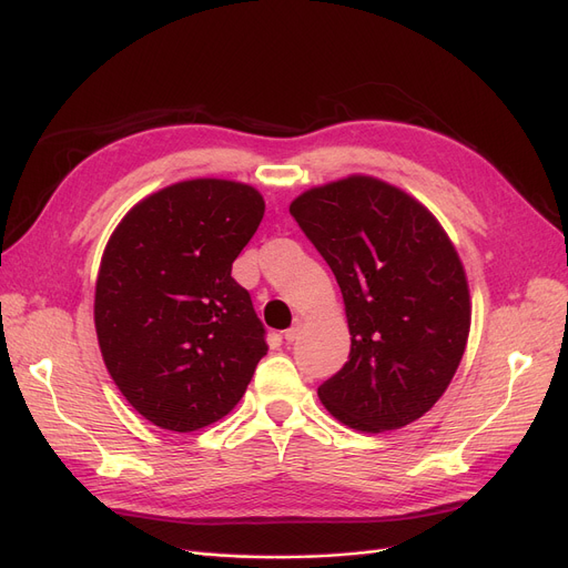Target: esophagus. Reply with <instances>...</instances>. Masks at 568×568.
<instances>
[{"instance_id":"esophagus-1","label":"esophagus","mask_w":568,"mask_h":568,"mask_svg":"<svg viewBox=\"0 0 568 568\" xmlns=\"http://www.w3.org/2000/svg\"><path fill=\"white\" fill-rule=\"evenodd\" d=\"M300 334H302V320L296 317V320H294V324L290 326V329H285V334H283V336H285V341H287V343H294L296 338H300Z\"/></svg>"}]
</instances>
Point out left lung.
<instances>
[{
	"instance_id": "obj_1",
	"label": "left lung",
	"mask_w": 568,
	"mask_h": 568,
	"mask_svg": "<svg viewBox=\"0 0 568 568\" xmlns=\"http://www.w3.org/2000/svg\"><path fill=\"white\" fill-rule=\"evenodd\" d=\"M290 214L332 266L349 359L317 396L347 428H403L442 398L465 354L471 302L449 234L403 189L349 174L294 197Z\"/></svg>"
}]
</instances>
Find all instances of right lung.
I'll use <instances>...</instances> for the list:
<instances>
[{"label":"right lung","instance_id":"obj_1","mask_svg":"<svg viewBox=\"0 0 568 568\" xmlns=\"http://www.w3.org/2000/svg\"><path fill=\"white\" fill-rule=\"evenodd\" d=\"M264 197L230 179H189L140 200L101 257L94 324L116 389L146 422L191 433L242 400L266 354L232 262Z\"/></svg>","mask_w":568,"mask_h":568}]
</instances>
